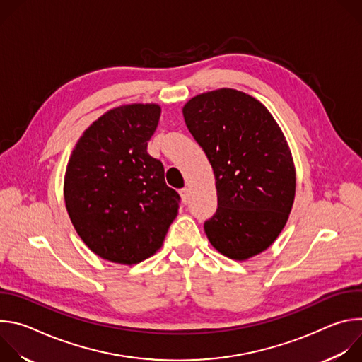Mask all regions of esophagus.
Listing matches in <instances>:
<instances>
[{
  "mask_svg": "<svg viewBox=\"0 0 362 362\" xmlns=\"http://www.w3.org/2000/svg\"><path fill=\"white\" fill-rule=\"evenodd\" d=\"M180 197H182V202L183 203H187V200H189V189L187 187H183V189H180Z\"/></svg>",
  "mask_w": 362,
  "mask_h": 362,
  "instance_id": "34e87169",
  "label": "esophagus"
}]
</instances>
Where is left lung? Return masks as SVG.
<instances>
[{
  "mask_svg": "<svg viewBox=\"0 0 362 362\" xmlns=\"http://www.w3.org/2000/svg\"><path fill=\"white\" fill-rule=\"evenodd\" d=\"M183 117L215 173L218 209L204 222L209 242L235 261L267 250L295 199V166L281 127L261 101L233 88L194 95Z\"/></svg>",
  "mask_w": 362,
  "mask_h": 362,
  "instance_id": "1",
  "label": "left lung"
}]
</instances>
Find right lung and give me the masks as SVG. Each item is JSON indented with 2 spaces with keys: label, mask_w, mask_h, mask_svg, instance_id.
I'll list each match as a JSON object with an SVG mask.
<instances>
[{
  "label": "right lung",
  "mask_w": 362,
  "mask_h": 362,
  "mask_svg": "<svg viewBox=\"0 0 362 362\" xmlns=\"http://www.w3.org/2000/svg\"><path fill=\"white\" fill-rule=\"evenodd\" d=\"M159 105H126L86 129L70 156L64 200L71 223L91 252L134 265L156 253L177 216L179 193L160 160L147 153Z\"/></svg>",
  "instance_id": "1"
}]
</instances>
